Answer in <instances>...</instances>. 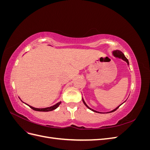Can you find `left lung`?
<instances>
[{"label":"left lung","mask_w":150,"mask_h":150,"mask_svg":"<svg viewBox=\"0 0 150 150\" xmlns=\"http://www.w3.org/2000/svg\"><path fill=\"white\" fill-rule=\"evenodd\" d=\"M113 55H114L115 57H119V58H121V59H122V60H124V61H125L127 63H128V64H129V62H128V60L127 59V58L125 56V55H124V54L122 53L121 51H118V50H116V51H113ZM83 103H84V104H85V106L87 107L88 108H89V110H91V111H94V112H99V113H103V112H98V111H95V110H93V109H91V108H90L89 106H88V105L87 104H86V103L84 102V101L83 100ZM120 106H118L117 108H116V109H115L114 110H112V111H110V112H114L115 111H116L117 108H118ZM109 112H107V113H109Z\"/></svg>","instance_id":"obj_1"}]
</instances>
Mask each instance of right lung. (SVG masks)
Returning <instances> with one entry per match:
<instances>
[{
	"label": "right lung",
	"instance_id": "1",
	"mask_svg": "<svg viewBox=\"0 0 150 150\" xmlns=\"http://www.w3.org/2000/svg\"><path fill=\"white\" fill-rule=\"evenodd\" d=\"M61 103V102H59L58 103H57L56 104H55V105H54L52 106H51V107H49V108H34L33 106H30L29 105H28V104H27V105H28L31 109H33V110L34 111H52L54 110H55V109H56L59 106V104Z\"/></svg>",
	"mask_w": 150,
	"mask_h": 150
}]
</instances>
